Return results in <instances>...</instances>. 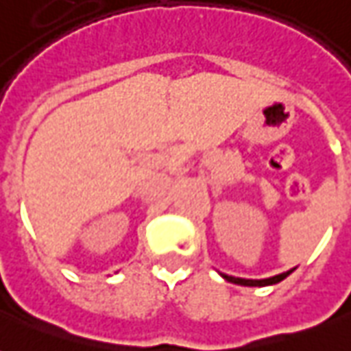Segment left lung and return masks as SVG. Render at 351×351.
<instances>
[{
	"mask_svg": "<svg viewBox=\"0 0 351 351\" xmlns=\"http://www.w3.org/2000/svg\"><path fill=\"white\" fill-rule=\"evenodd\" d=\"M293 272V269L291 271H286L282 272V274H276V276H271V278H263V280H248V278H235V276H228V274H221L223 278L228 280V282H233V284H239V286H272V284H278V282H282V280L286 278V276H289Z\"/></svg>",
	"mask_w": 351,
	"mask_h": 351,
	"instance_id": "obj_1",
	"label": "left lung"
}]
</instances>
